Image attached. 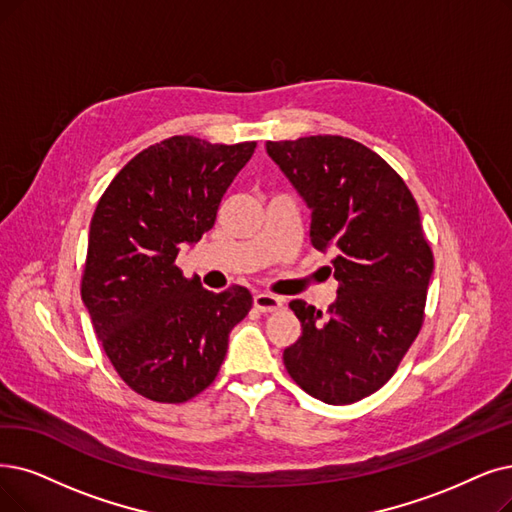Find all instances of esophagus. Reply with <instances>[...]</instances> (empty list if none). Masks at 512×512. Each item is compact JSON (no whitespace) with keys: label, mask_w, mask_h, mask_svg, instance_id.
Listing matches in <instances>:
<instances>
[{"label":"esophagus","mask_w":512,"mask_h":512,"mask_svg":"<svg viewBox=\"0 0 512 512\" xmlns=\"http://www.w3.org/2000/svg\"><path fill=\"white\" fill-rule=\"evenodd\" d=\"M283 300L279 296H273V294H264V292H256L254 294V306L260 311V313H273V311H279L281 309Z\"/></svg>","instance_id":"1"}]
</instances>
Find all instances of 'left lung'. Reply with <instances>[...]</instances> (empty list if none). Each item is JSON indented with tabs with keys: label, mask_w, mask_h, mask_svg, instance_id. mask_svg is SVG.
<instances>
[{
	"label": "left lung",
	"mask_w": 512,
	"mask_h": 512,
	"mask_svg": "<svg viewBox=\"0 0 512 512\" xmlns=\"http://www.w3.org/2000/svg\"><path fill=\"white\" fill-rule=\"evenodd\" d=\"M267 153L311 210V243L334 252L340 283L327 313L290 302L302 334L283 351L285 370L319 401L355 403L393 376L420 332L435 264L416 199L351 138L267 142Z\"/></svg>",
	"instance_id": "8db88e82"
}]
</instances>
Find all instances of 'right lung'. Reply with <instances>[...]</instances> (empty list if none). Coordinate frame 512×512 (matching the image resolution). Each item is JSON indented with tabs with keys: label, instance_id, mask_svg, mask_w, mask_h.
Wrapping results in <instances>:
<instances>
[{
	"label": "right lung",
	"instance_id": "1",
	"mask_svg": "<svg viewBox=\"0 0 512 512\" xmlns=\"http://www.w3.org/2000/svg\"><path fill=\"white\" fill-rule=\"evenodd\" d=\"M254 149L172 136L138 153L98 201L81 300L121 380L151 401L182 403L210 386L231 327L252 309L248 288L208 292L174 260L214 227Z\"/></svg>",
	"mask_w": 512,
	"mask_h": 512
}]
</instances>
